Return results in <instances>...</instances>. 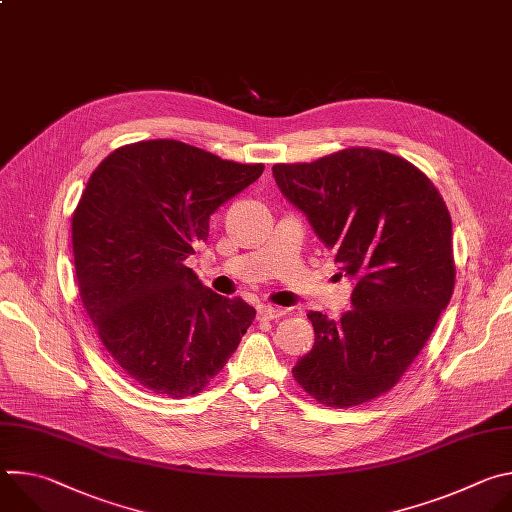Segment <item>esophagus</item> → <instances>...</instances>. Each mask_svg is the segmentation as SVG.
Returning <instances> with one entry per match:
<instances>
[{
    "mask_svg": "<svg viewBox=\"0 0 512 512\" xmlns=\"http://www.w3.org/2000/svg\"><path fill=\"white\" fill-rule=\"evenodd\" d=\"M285 312L281 308H273V306H259L257 308V318L259 320H279Z\"/></svg>",
    "mask_w": 512,
    "mask_h": 512,
    "instance_id": "esophagus-1",
    "label": "esophagus"
}]
</instances>
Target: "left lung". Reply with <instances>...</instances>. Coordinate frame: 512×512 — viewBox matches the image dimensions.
I'll return each mask as SVG.
<instances>
[{"instance_id":"1","label":"left lung","mask_w":512,"mask_h":512,"mask_svg":"<svg viewBox=\"0 0 512 512\" xmlns=\"http://www.w3.org/2000/svg\"><path fill=\"white\" fill-rule=\"evenodd\" d=\"M273 176L356 281L352 310L340 320L308 314L316 340L291 373L326 407L369 403L399 383L450 304L448 206L419 168L383 150L275 164Z\"/></svg>"}]
</instances>
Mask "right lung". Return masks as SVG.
<instances>
[{"instance_id":"right-lung-1","label":"right lung","mask_w":512,"mask_h":512,"mask_svg":"<svg viewBox=\"0 0 512 512\" xmlns=\"http://www.w3.org/2000/svg\"><path fill=\"white\" fill-rule=\"evenodd\" d=\"M263 168L150 139L121 145L91 174L72 212L79 294L105 350L143 389L200 393L255 320L184 261L206 241L210 214Z\"/></svg>"}]
</instances>
